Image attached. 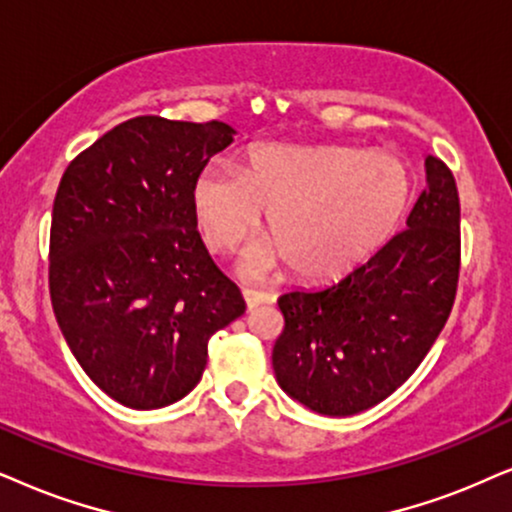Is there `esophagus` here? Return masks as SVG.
I'll return each instance as SVG.
<instances>
[{
    "label": "esophagus",
    "mask_w": 512,
    "mask_h": 512,
    "mask_svg": "<svg viewBox=\"0 0 512 512\" xmlns=\"http://www.w3.org/2000/svg\"><path fill=\"white\" fill-rule=\"evenodd\" d=\"M243 297H245V304H248V309H257L260 304H269L274 302V295L271 293H264V290H252V288H243Z\"/></svg>",
    "instance_id": "34e87169"
}]
</instances>
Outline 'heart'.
<instances>
[{
  "label": "heart",
  "instance_id": "b5f03b06",
  "mask_svg": "<svg viewBox=\"0 0 512 512\" xmlns=\"http://www.w3.org/2000/svg\"><path fill=\"white\" fill-rule=\"evenodd\" d=\"M411 179L397 158L349 146L255 144L243 170L210 163L193 184L205 243L236 252L269 210V241L245 260L264 274L288 260L297 276L335 278L383 245L404 217Z\"/></svg>",
  "mask_w": 512,
  "mask_h": 512
}]
</instances>
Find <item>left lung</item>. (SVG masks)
<instances>
[{
	"label": "left lung",
	"instance_id": "8db88e82",
	"mask_svg": "<svg viewBox=\"0 0 512 512\" xmlns=\"http://www.w3.org/2000/svg\"><path fill=\"white\" fill-rule=\"evenodd\" d=\"M406 229L338 283L278 297L274 371L323 416H354L390 397L442 333L461 271V200L435 155Z\"/></svg>",
	"mask_w": 512,
	"mask_h": 512
}]
</instances>
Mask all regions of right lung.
Here are the masks:
<instances>
[{
  "instance_id": "right-lung-1",
  "label": "right lung",
  "mask_w": 512,
  "mask_h": 512,
  "mask_svg": "<svg viewBox=\"0 0 512 512\" xmlns=\"http://www.w3.org/2000/svg\"><path fill=\"white\" fill-rule=\"evenodd\" d=\"M234 141L226 122L139 115L84 148L51 212L49 293L84 373L129 409L186 397L208 342L245 312L205 250L193 184Z\"/></svg>"
}]
</instances>
